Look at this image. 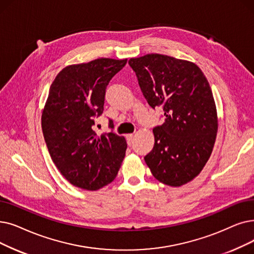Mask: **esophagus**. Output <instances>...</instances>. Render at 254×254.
<instances>
[{
    "mask_svg": "<svg viewBox=\"0 0 254 254\" xmlns=\"http://www.w3.org/2000/svg\"><path fill=\"white\" fill-rule=\"evenodd\" d=\"M127 144L130 146L131 144H133V142H134V135H131V134L127 135Z\"/></svg>",
    "mask_w": 254,
    "mask_h": 254,
    "instance_id": "34e87169",
    "label": "esophagus"
}]
</instances>
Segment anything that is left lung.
<instances>
[{"instance_id": "left-lung-1", "label": "left lung", "mask_w": 254, "mask_h": 254, "mask_svg": "<svg viewBox=\"0 0 254 254\" xmlns=\"http://www.w3.org/2000/svg\"><path fill=\"white\" fill-rule=\"evenodd\" d=\"M140 89L148 105L164 111V124L154 127V145L144 157L159 182L180 187L200 173L211 156L218 129L209 84L192 62L166 55L131 58Z\"/></svg>"}]
</instances>
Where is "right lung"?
Wrapping results in <instances>:
<instances>
[{
  "label": "right lung",
  "instance_id": "obj_1",
  "mask_svg": "<svg viewBox=\"0 0 254 254\" xmlns=\"http://www.w3.org/2000/svg\"><path fill=\"white\" fill-rule=\"evenodd\" d=\"M127 59L101 58L63 68L51 85L41 116L42 133L53 162L71 185L98 190L116 178L126 156L125 137L97 136L94 119L104 112L109 82Z\"/></svg>",
  "mask_w": 254,
  "mask_h": 254
}]
</instances>
